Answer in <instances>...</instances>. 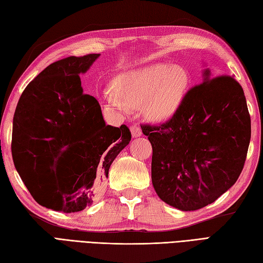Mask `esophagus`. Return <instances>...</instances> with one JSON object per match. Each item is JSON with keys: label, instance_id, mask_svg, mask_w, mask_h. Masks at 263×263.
Here are the masks:
<instances>
[{"label": "esophagus", "instance_id": "esophagus-1", "mask_svg": "<svg viewBox=\"0 0 263 263\" xmlns=\"http://www.w3.org/2000/svg\"><path fill=\"white\" fill-rule=\"evenodd\" d=\"M131 133H132V137H133V138L140 137V136L142 135L141 127L139 126V125H132V126H131Z\"/></svg>", "mask_w": 263, "mask_h": 263}]
</instances>
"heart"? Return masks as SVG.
I'll return each mask as SVG.
<instances>
[{"instance_id":"b5f03b06","label":"heart","mask_w":263,"mask_h":263,"mask_svg":"<svg viewBox=\"0 0 263 263\" xmlns=\"http://www.w3.org/2000/svg\"><path fill=\"white\" fill-rule=\"evenodd\" d=\"M189 86L185 70L170 64H155L117 76L114 91L103 95L104 104L122 115L142 105L144 115L155 121L175 113Z\"/></svg>"}]
</instances>
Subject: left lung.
<instances>
[{
  "label": "left lung",
  "mask_w": 263,
  "mask_h": 263,
  "mask_svg": "<svg viewBox=\"0 0 263 263\" xmlns=\"http://www.w3.org/2000/svg\"><path fill=\"white\" fill-rule=\"evenodd\" d=\"M190 88L176 111L160 124H142L153 147L152 180L158 197L191 211L208 205L242 173L251 117L242 86L228 74Z\"/></svg>",
  "instance_id": "1"
}]
</instances>
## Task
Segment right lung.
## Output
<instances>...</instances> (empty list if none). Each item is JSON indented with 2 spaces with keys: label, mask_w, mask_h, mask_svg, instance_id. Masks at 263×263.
<instances>
[{
  "label": "right lung",
  "mask_w": 263,
  "mask_h": 263,
  "mask_svg": "<svg viewBox=\"0 0 263 263\" xmlns=\"http://www.w3.org/2000/svg\"><path fill=\"white\" fill-rule=\"evenodd\" d=\"M99 54L69 57L28 83L13 116L11 152L32 198L62 212L81 211L102 192L109 167L131 141L125 124L107 125L80 73Z\"/></svg>",
  "instance_id": "add662e5"
}]
</instances>
